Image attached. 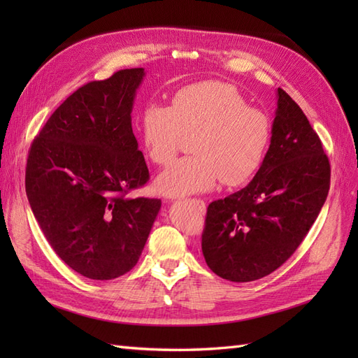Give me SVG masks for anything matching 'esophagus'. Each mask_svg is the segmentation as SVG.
<instances>
[{
  "label": "esophagus",
  "instance_id": "obj_1",
  "mask_svg": "<svg viewBox=\"0 0 358 358\" xmlns=\"http://www.w3.org/2000/svg\"><path fill=\"white\" fill-rule=\"evenodd\" d=\"M196 201H197V203L201 206V208L204 209V201H203V200H196Z\"/></svg>",
  "mask_w": 358,
  "mask_h": 358
}]
</instances>
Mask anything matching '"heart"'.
I'll return each mask as SVG.
<instances>
[{"label": "heart", "mask_w": 358, "mask_h": 358, "mask_svg": "<svg viewBox=\"0 0 358 358\" xmlns=\"http://www.w3.org/2000/svg\"><path fill=\"white\" fill-rule=\"evenodd\" d=\"M272 121L248 106L233 85L201 82L179 90L171 104H148L140 116L146 155L158 166L175 158L182 136L196 134L192 157L180 158L161 173L157 188L183 197L216 187H241L262 169L272 143Z\"/></svg>", "instance_id": "b5f03b06"}]
</instances>
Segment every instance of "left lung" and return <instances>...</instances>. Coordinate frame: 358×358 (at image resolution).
Masks as SVG:
<instances>
[{
  "instance_id": "8db88e82",
  "label": "left lung",
  "mask_w": 358,
  "mask_h": 358,
  "mask_svg": "<svg viewBox=\"0 0 358 358\" xmlns=\"http://www.w3.org/2000/svg\"><path fill=\"white\" fill-rule=\"evenodd\" d=\"M272 143L262 169L245 188L212 201L201 251L213 273L231 282L270 275L296 252L330 188V162L306 115L284 91Z\"/></svg>"
}]
</instances>
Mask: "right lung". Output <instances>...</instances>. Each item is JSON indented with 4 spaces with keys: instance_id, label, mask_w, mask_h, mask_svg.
<instances>
[{
    "instance_id": "add662e5",
    "label": "right lung",
    "mask_w": 358,
    "mask_h": 358,
    "mask_svg": "<svg viewBox=\"0 0 358 358\" xmlns=\"http://www.w3.org/2000/svg\"><path fill=\"white\" fill-rule=\"evenodd\" d=\"M145 69L83 85L48 119L31 145L25 189L53 251L95 280L122 276L137 262L161 209L129 199L149 170L131 127Z\"/></svg>"
}]
</instances>
